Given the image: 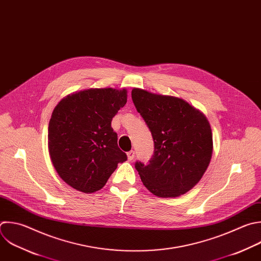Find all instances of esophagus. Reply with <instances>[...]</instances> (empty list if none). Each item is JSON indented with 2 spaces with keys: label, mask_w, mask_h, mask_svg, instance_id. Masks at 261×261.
Listing matches in <instances>:
<instances>
[{
  "label": "esophagus",
  "mask_w": 261,
  "mask_h": 261,
  "mask_svg": "<svg viewBox=\"0 0 261 261\" xmlns=\"http://www.w3.org/2000/svg\"><path fill=\"white\" fill-rule=\"evenodd\" d=\"M127 156H128V160H129V161H132V160L134 159V156H135V151H134V150L128 151V152H127Z\"/></svg>",
  "instance_id": "obj_1"
}]
</instances>
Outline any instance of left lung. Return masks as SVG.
Listing matches in <instances>:
<instances>
[{"label":"left lung","instance_id":"1","mask_svg":"<svg viewBox=\"0 0 261 261\" xmlns=\"http://www.w3.org/2000/svg\"><path fill=\"white\" fill-rule=\"evenodd\" d=\"M131 95L154 144L147 165L135 163L142 184L161 198L186 194L201 180L212 156V132L207 118L177 97L138 88Z\"/></svg>","mask_w":261,"mask_h":261}]
</instances>
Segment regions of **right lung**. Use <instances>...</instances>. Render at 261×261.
Instances as JSON below:
<instances>
[{"label":"right lung","mask_w":261,"mask_h":261,"mask_svg":"<svg viewBox=\"0 0 261 261\" xmlns=\"http://www.w3.org/2000/svg\"><path fill=\"white\" fill-rule=\"evenodd\" d=\"M126 102V89L103 88L69 94L55 107L48 128L49 153L60 178L74 190L99 191L127 160L112 128Z\"/></svg>","instance_id":"1"}]
</instances>
